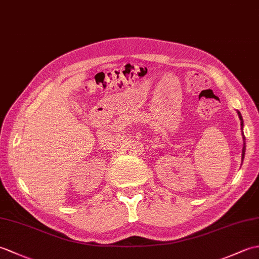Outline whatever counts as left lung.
I'll return each instance as SVG.
<instances>
[{"instance_id":"obj_1","label":"left lung","mask_w":259,"mask_h":259,"mask_svg":"<svg viewBox=\"0 0 259 259\" xmlns=\"http://www.w3.org/2000/svg\"><path fill=\"white\" fill-rule=\"evenodd\" d=\"M238 115H239V119H240V121H241V129H243V125H244V121H243V118H241V115H240V113L238 112ZM243 135V139H244V141H245V136H244V133L241 134ZM245 150H246V147H245V142H244V148H243V152H241V160H243L244 159V157H245Z\"/></svg>"}]
</instances>
